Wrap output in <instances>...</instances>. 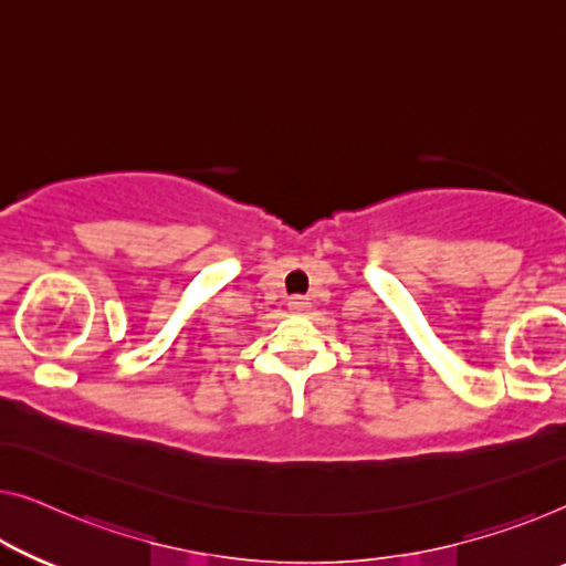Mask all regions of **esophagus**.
Listing matches in <instances>:
<instances>
[{"label":"esophagus","instance_id":"1","mask_svg":"<svg viewBox=\"0 0 566 566\" xmlns=\"http://www.w3.org/2000/svg\"><path fill=\"white\" fill-rule=\"evenodd\" d=\"M290 310L297 312V315H302V312L310 310V300L302 297V294H294V297H290Z\"/></svg>","mask_w":566,"mask_h":566}]
</instances>
